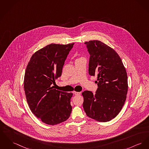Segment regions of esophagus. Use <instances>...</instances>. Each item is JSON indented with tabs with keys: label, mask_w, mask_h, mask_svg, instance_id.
I'll return each instance as SVG.
<instances>
[{
	"label": "esophagus",
	"mask_w": 149,
	"mask_h": 149,
	"mask_svg": "<svg viewBox=\"0 0 149 149\" xmlns=\"http://www.w3.org/2000/svg\"><path fill=\"white\" fill-rule=\"evenodd\" d=\"M73 94L74 95H80L81 93L80 92H77V91H73Z\"/></svg>",
	"instance_id": "34e87169"
}]
</instances>
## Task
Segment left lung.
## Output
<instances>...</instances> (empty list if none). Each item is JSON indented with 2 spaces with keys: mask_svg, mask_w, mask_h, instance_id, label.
<instances>
[{
  "mask_svg": "<svg viewBox=\"0 0 149 149\" xmlns=\"http://www.w3.org/2000/svg\"><path fill=\"white\" fill-rule=\"evenodd\" d=\"M85 44L90 54L89 74L97 76L95 94L84 91L83 107L86 115L100 122L115 118L120 112L128 92L127 73L118 53L101 41Z\"/></svg>",
  "mask_w": 149,
  "mask_h": 149,
  "instance_id": "8db88e82",
  "label": "left lung"
}]
</instances>
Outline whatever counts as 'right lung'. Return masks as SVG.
<instances>
[{
  "label": "right lung",
  "mask_w": 149,
  "mask_h": 149,
  "mask_svg": "<svg viewBox=\"0 0 149 149\" xmlns=\"http://www.w3.org/2000/svg\"><path fill=\"white\" fill-rule=\"evenodd\" d=\"M74 43L50 44L36 52L26 67L24 88L30 110L44 123L54 125L65 121L72 111L73 94L54 89Z\"/></svg>",
  "instance_id": "1"
}]
</instances>
